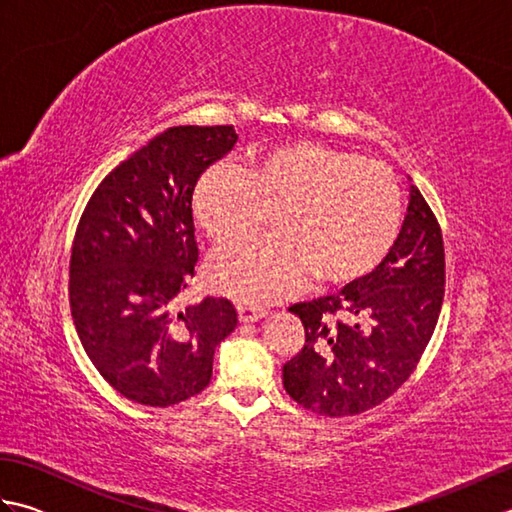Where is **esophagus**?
Returning a JSON list of instances; mask_svg holds the SVG:
<instances>
[{"label":"esophagus","instance_id":"obj_1","mask_svg":"<svg viewBox=\"0 0 512 512\" xmlns=\"http://www.w3.org/2000/svg\"><path fill=\"white\" fill-rule=\"evenodd\" d=\"M237 312H239V321L242 323H253L266 317V310L259 306H248V303H237Z\"/></svg>","mask_w":512,"mask_h":512}]
</instances>
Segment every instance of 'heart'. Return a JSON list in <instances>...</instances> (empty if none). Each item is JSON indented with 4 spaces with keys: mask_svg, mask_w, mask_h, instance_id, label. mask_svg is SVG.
Instances as JSON below:
<instances>
[{
    "mask_svg": "<svg viewBox=\"0 0 512 512\" xmlns=\"http://www.w3.org/2000/svg\"><path fill=\"white\" fill-rule=\"evenodd\" d=\"M193 217L213 242L253 233L273 217L275 237L242 239L211 257L209 284L246 303L277 301L308 284H350L383 262L398 235L400 187L383 162L299 140L259 151L248 169L220 162L202 173Z\"/></svg>",
    "mask_w": 512,
    "mask_h": 512,
    "instance_id": "obj_1",
    "label": "heart"
}]
</instances>
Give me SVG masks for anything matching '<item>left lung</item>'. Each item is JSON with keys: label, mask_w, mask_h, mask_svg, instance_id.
Wrapping results in <instances>:
<instances>
[{"label": "left lung", "mask_w": 512, "mask_h": 512, "mask_svg": "<svg viewBox=\"0 0 512 512\" xmlns=\"http://www.w3.org/2000/svg\"><path fill=\"white\" fill-rule=\"evenodd\" d=\"M442 299L440 224L409 184L405 222L376 270L336 295L288 308L306 328L301 352L284 365L290 398L330 418L380 405L416 369Z\"/></svg>", "instance_id": "left-lung-1"}]
</instances>
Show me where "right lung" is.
<instances>
[{
	"instance_id": "add662e5",
	"label": "right lung",
	"mask_w": 512,
	"mask_h": 512,
	"mask_svg": "<svg viewBox=\"0 0 512 512\" xmlns=\"http://www.w3.org/2000/svg\"><path fill=\"white\" fill-rule=\"evenodd\" d=\"M237 143L231 125L169 127L99 184L70 257L72 319L118 394L171 407L211 383L213 352L235 330L228 299L176 310L198 262L195 182Z\"/></svg>"
}]
</instances>
